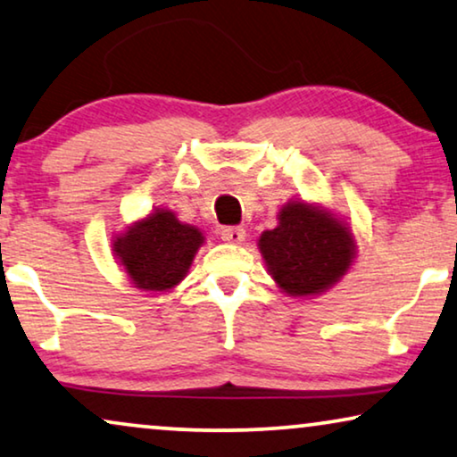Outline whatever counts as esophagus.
<instances>
[{
  "instance_id": "esophagus-1",
  "label": "esophagus",
  "mask_w": 457,
  "mask_h": 457,
  "mask_svg": "<svg viewBox=\"0 0 457 457\" xmlns=\"http://www.w3.org/2000/svg\"><path fill=\"white\" fill-rule=\"evenodd\" d=\"M221 238L229 245H242L246 238V232L242 228H223L221 229Z\"/></svg>"
}]
</instances>
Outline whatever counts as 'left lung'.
I'll return each mask as SVG.
<instances>
[{
	"mask_svg": "<svg viewBox=\"0 0 457 457\" xmlns=\"http://www.w3.org/2000/svg\"><path fill=\"white\" fill-rule=\"evenodd\" d=\"M257 246L267 273L292 299L324 295L357 257L351 223L321 203L303 198L279 206L278 225L259 236Z\"/></svg>",
	"mask_w": 457,
	"mask_h": 457,
	"instance_id": "obj_1",
	"label": "left lung"
}]
</instances>
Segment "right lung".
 Instances as JSON below:
<instances>
[{"label":"right lung","mask_w":457,"mask_h":457,"mask_svg":"<svg viewBox=\"0 0 457 457\" xmlns=\"http://www.w3.org/2000/svg\"><path fill=\"white\" fill-rule=\"evenodd\" d=\"M204 240L203 229L179 221L167 206H158L114 234L112 254L137 290L162 295L190 273Z\"/></svg>","instance_id":"1"}]
</instances>
